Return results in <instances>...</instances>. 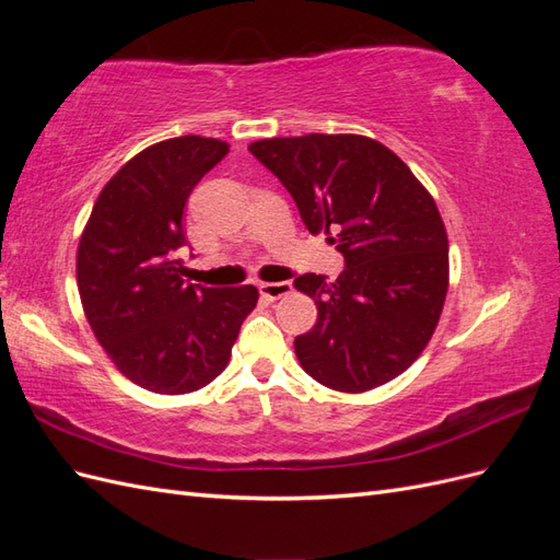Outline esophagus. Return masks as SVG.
I'll use <instances>...</instances> for the list:
<instances>
[{
	"mask_svg": "<svg viewBox=\"0 0 560 560\" xmlns=\"http://www.w3.org/2000/svg\"><path fill=\"white\" fill-rule=\"evenodd\" d=\"M259 292L266 301H278L292 294V282H261Z\"/></svg>",
	"mask_w": 560,
	"mask_h": 560,
	"instance_id": "obj_1",
	"label": "esophagus"
}]
</instances>
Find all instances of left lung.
<instances>
[{
	"instance_id": "8db88e82",
	"label": "left lung",
	"mask_w": 560,
	"mask_h": 560,
	"mask_svg": "<svg viewBox=\"0 0 560 560\" xmlns=\"http://www.w3.org/2000/svg\"><path fill=\"white\" fill-rule=\"evenodd\" d=\"M292 194L306 229L346 257L334 282L294 280L317 322L294 352L311 378L360 395L404 374L425 350L448 292V235L430 191L395 151L364 135L249 144Z\"/></svg>"
}]
</instances>
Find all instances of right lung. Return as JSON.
I'll list each match as a JSON object with an SVG mask.
<instances>
[{"label":"right lung","instance_id":"add662e5","mask_svg":"<svg viewBox=\"0 0 560 560\" xmlns=\"http://www.w3.org/2000/svg\"><path fill=\"white\" fill-rule=\"evenodd\" d=\"M229 154L217 138L182 135L142 149L103 186L79 238L83 313L121 374L156 395H186L229 364L252 284L212 290L184 280V206Z\"/></svg>","mask_w":560,"mask_h":560}]
</instances>
